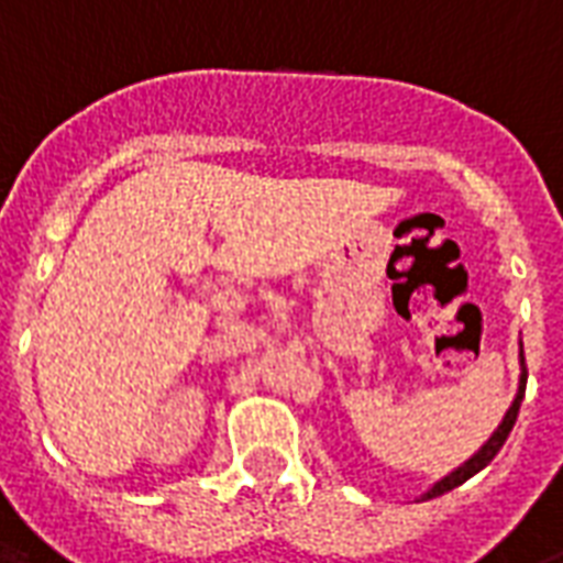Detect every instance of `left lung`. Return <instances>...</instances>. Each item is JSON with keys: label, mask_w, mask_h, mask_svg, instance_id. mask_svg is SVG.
Here are the masks:
<instances>
[{"label": "left lung", "mask_w": 563, "mask_h": 563, "mask_svg": "<svg viewBox=\"0 0 563 563\" xmlns=\"http://www.w3.org/2000/svg\"><path fill=\"white\" fill-rule=\"evenodd\" d=\"M525 383H528V367H525V353H521V377H519V391H516V398H512V407L507 410V416H504V422L497 424V431L488 440L483 443V449L473 455V459H467L464 464H461L459 471H452L449 476H443L440 483H434L428 492L422 495V500H431V497H440L446 495V492H452V488H459L461 483H467L473 473H479L488 464V461L495 459L497 452H500V446L507 443L509 431H512V424H516V419H519V407H521V398H525Z\"/></svg>", "instance_id": "1"}]
</instances>
